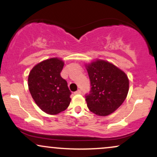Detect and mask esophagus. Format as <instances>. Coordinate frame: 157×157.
I'll return each mask as SVG.
<instances>
[{
	"label": "esophagus",
	"mask_w": 157,
	"mask_h": 157,
	"mask_svg": "<svg viewBox=\"0 0 157 157\" xmlns=\"http://www.w3.org/2000/svg\"><path fill=\"white\" fill-rule=\"evenodd\" d=\"M81 93H82V91H81V90L79 89V90H77V91H75V94H81Z\"/></svg>",
	"instance_id": "esophagus-1"
}]
</instances>
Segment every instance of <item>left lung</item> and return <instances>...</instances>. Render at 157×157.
Returning <instances> with one entry per match:
<instances>
[{
    "instance_id": "obj_1",
    "label": "left lung",
    "mask_w": 157,
    "mask_h": 157,
    "mask_svg": "<svg viewBox=\"0 0 157 157\" xmlns=\"http://www.w3.org/2000/svg\"><path fill=\"white\" fill-rule=\"evenodd\" d=\"M91 90L86 101L91 112L107 116L122 105L127 97L129 81L123 71L105 60H96L87 66Z\"/></svg>"
}]
</instances>
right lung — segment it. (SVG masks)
I'll list each match as a JSON object with an SVG mask.
<instances>
[{
	"label": "right lung",
	"mask_w": 157,
	"mask_h": 157,
	"mask_svg": "<svg viewBox=\"0 0 157 157\" xmlns=\"http://www.w3.org/2000/svg\"><path fill=\"white\" fill-rule=\"evenodd\" d=\"M63 66L60 59H48L36 65L29 75V89L32 98L48 114L65 111L71 102V92L66 80L60 76Z\"/></svg>",
	"instance_id": "add662e5"
}]
</instances>
